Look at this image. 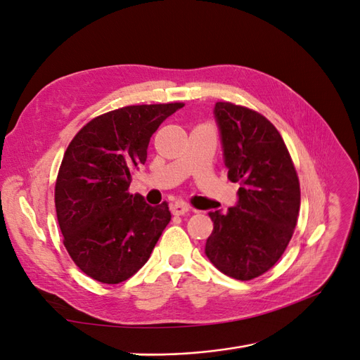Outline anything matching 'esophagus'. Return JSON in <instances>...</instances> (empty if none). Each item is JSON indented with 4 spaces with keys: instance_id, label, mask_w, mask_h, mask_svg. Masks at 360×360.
Listing matches in <instances>:
<instances>
[{
    "instance_id": "34e87169",
    "label": "esophagus",
    "mask_w": 360,
    "mask_h": 360,
    "mask_svg": "<svg viewBox=\"0 0 360 360\" xmlns=\"http://www.w3.org/2000/svg\"><path fill=\"white\" fill-rule=\"evenodd\" d=\"M191 210V205L184 201H176L171 205V212L172 214L176 216H181V214H186Z\"/></svg>"
}]
</instances>
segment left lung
Here are the masks:
<instances>
[{
    "label": "left lung",
    "instance_id": "1",
    "mask_svg": "<svg viewBox=\"0 0 360 360\" xmlns=\"http://www.w3.org/2000/svg\"><path fill=\"white\" fill-rule=\"evenodd\" d=\"M228 179L238 183V202L225 214L210 212L213 233L205 255L226 276L258 278L287 249L300 210V183L278 129L259 112L217 102Z\"/></svg>",
    "mask_w": 360,
    "mask_h": 360
}]
</instances>
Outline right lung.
<instances>
[{
	"label": "right lung",
	"instance_id": "right-lung-1",
	"mask_svg": "<svg viewBox=\"0 0 360 360\" xmlns=\"http://www.w3.org/2000/svg\"><path fill=\"white\" fill-rule=\"evenodd\" d=\"M184 103L130 105L86 123L63 156L56 210L73 263L102 284H120L143 267L171 221L168 202L151 207L130 193L150 138Z\"/></svg>",
	"mask_w": 360,
	"mask_h": 360
}]
</instances>
